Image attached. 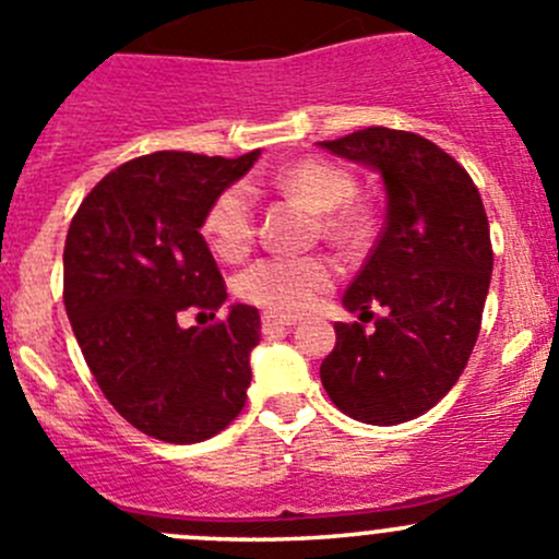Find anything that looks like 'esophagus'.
Returning a JSON list of instances; mask_svg holds the SVG:
<instances>
[{
  "instance_id": "esophagus-1",
  "label": "esophagus",
  "mask_w": 559,
  "mask_h": 559,
  "mask_svg": "<svg viewBox=\"0 0 559 559\" xmlns=\"http://www.w3.org/2000/svg\"><path fill=\"white\" fill-rule=\"evenodd\" d=\"M296 326L294 318H285V316H271V312H265L263 316V334H274V332H283V329H290Z\"/></svg>"
}]
</instances>
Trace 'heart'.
Segmentation results:
<instances>
[{
    "instance_id": "obj_1",
    "label": "heart",
    "mask_w": 559,
    "mask_h": 559,
    "mask_svg": "<svg viewBox=\"0 0 559 559\" xmlns=\"http://www.w3.org/2000/svg\"><path fill=\"white\" fill-rule=\"evenodd\" d=\"M276 189L290 197H299L321 214V230L334 241H356L365 233V219L359 211L348 209L354 197V178L337 164L321 158H305L294 167L283 169L274 178ZM205 241L219 258L238 260L249 252L258 233L254 219V197L243 183L230 186L211 203L203 222ZM334 269L326 258L307 254V258H263L249 265L238 280V294L263 310L276 316H296L305 312L318 294L332 285Z\"/></svg>"
}]
</instances>
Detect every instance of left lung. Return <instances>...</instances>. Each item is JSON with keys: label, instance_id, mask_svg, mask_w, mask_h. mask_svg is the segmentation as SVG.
Instances as JSON below:
<instances>
[{"label": "left lung", "instance_id": "8db88e82", "mask_svg": "<svg viewBox=\"0 0 559 559\" xmlns=\"http://www.w3.org/2000/svg\"><path fill=\"white\" fill-rule=\"evenodd\" d=\"M318 145L373 167L386 189L384 230L343 296L359 321L334 326L323 390L359 423H406L453 390L480 334L493 269L480 191L412 131L373 126ZM373 306L385 316L368 330Z\"/></svg>", "mask_w": 559, "mask_h": 559}]
</instances>
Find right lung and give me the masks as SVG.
I'll return each mask as SVG.
<instances>
[{"mask_svg": "<svg viewBox=\"0 0 559 559\" xmlns=\"http://www.w3.org/2000/svg\"><path fill=\"white\" fill-rule=\"evenodd\" d=\"M260 153L162 151L111 169L82 200L66 238L62 299L90 373L115 412L169 444L225 430L247 403L260 316L227 299L205 243V214Z\"/></svg>", "mask_w": 559, "mask_h": 559, "instance_id": "obj_1", "label": "right lung"}]
</instances>
